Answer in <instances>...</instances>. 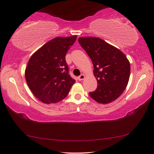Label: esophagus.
Wrapping results in <instances>:
<instances>
[{"label": "esophagus", "instance_id": "34e87169", "mask_svg": "<svg viewBox=\"0 0 154 154\" xmlns=\"http://www.w3.org/2000/svg\"><path fill=\"white\" fill-rule=\"evenodd\" d=\"M85 79V75L84 74H81V75H80L79 77H78V79H79V80H82Z\"/></svg>", "mask_w": 154, "mask_h": 154}]
</instances>
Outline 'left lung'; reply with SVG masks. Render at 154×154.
Listing matches in <instances>:
<instances>
[{
    "label": "left lung",
    "instance_id": "left-lung-1",
    "mask_svg": "<svg viewBox=\"0 0 154 154\" xmlns=\"http://www.w3.org/2000/svg\"><path fill=\"white\" fill-rule=\"evenodd\" d=\"M79 42L92 60L98 82L97 89L89 96L99 103H112L128 84L129 61L121 51L99 38L80 37Z\"/></svg>",
    "mask_w": 154,
    "mask_h": 154
}]
</instances>
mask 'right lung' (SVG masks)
I'll return each instance as SVG.
<instances>
[{
	"instance_id": "obj_1",
	"label": "right lung",
	"mask_w": 154,
	"mask_h": 154,
	"mask_svg": "<svg viewBox=\"0 0 154 154\" xmlns=\"http://www.w3.org/2000/svg\"><path fill=\"white\" fill-rule=\"evenodd\" d=\"M75 40L76 36L55 38L31 56L25 79L33 94L42 103H56L63 100L74 84L65 56Z\"/></svg>"
}]
</instances>
